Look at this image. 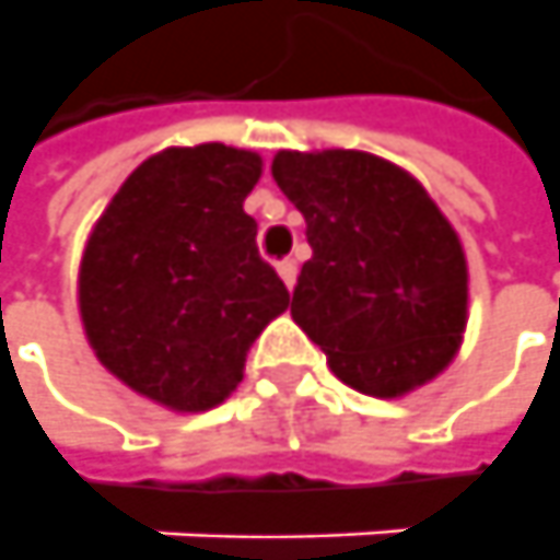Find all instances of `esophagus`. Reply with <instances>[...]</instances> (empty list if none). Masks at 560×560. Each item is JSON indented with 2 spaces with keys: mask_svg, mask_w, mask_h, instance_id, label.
<instances>
[{
  "mask_svg": "<svg viewBox=\"0 0 560 560\" xmlns=\"http://www.w3.org/2000/svg\"><path fill=\"white\" fill-rule=\"evenodd\" d=\"M277 273H280V280H283L289 289L295 287L299 268H295V261H292V258H283V261H277Z\"/></svg>",
  "mask_w": 560,
  "mask_h": 560,
  "instance_id": "34e87169",
  "label": "esophagus"
}]
</instances>
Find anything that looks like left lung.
Wrapping results in <instances>:
<instances>
[{
  "mask_svg": "<svg viewBox=\"0 0 560 560\" xmlns=\"http://www.w3.org/2000/svg\"><path fill=\"white\" fill-rule=\"evenodd\" d=\"M271 172L314 249L289 311L329 370L373 397L438 376L463 341L468 268L425 187L363 150H280Z\"/></svg>",
  "mask_w": 560,
  "mask_h": 560,
  "instance_id": "1",
  "label": "left lung"
}]
</instances>
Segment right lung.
Listing matches in <instances>:
<instances>
[{
	"instance_id": "obj_1",
	"label": "right lung",
	"mask_w": 560,
	"mask_h": 560,
	"mask_svg": "<svg viewBox=\"0 0 560 560\" xmlns=\"http://www.w3.org/2000/svg\"><path fill=\"white\" fill-rule=\"evenodd\" d=\"M261 156L228 144L166 148L116 190L79 265L95 358L131 392L178 412L219 407L289 292L243 212Z\"/></svg>"
}]
</instances>
